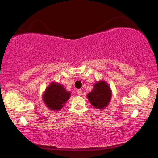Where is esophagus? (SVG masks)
Listing matches in <instances>:
<instances>
[{
    "instance_id": "34e87169",
    "label": "esophagus",
    "mask_w": 158,
    "mask_h": 158,
    "mask_svg": "<svg viewBox=\"0 0 158 158\" xmlns=\"http://www.w3.org/2000/svg\"><path fill=\"white\" fill-rule=\"evenodd\" d=\"M81 93H82L81 89H77V93L78 95H81Z\"/></svg>"
}]
</instances>
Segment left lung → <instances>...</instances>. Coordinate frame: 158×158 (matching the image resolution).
Wrapping results in <instances>:
<instances>
[{"instance_id":"left-lung-1","label":"left lung","mask_w":158,"mask_h":158,"mask_svg":"<svg viewBox=\"0 0 158 158\" xmlns=\"http://www.w3.org/2000/svg\"><path fill=\"white\" fill-rule=\"evenodd\" d=\"M87 98L91 105L96 109H103L109 105L111 98V90L105 81H97Z\"/></svg>"}]
</instances>
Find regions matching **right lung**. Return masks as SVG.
Here are the masks:
<instances>
[{"label": "right lung", "instance_id": "add662e5", "mask_svg": "<svg viewBox=\"0 0 158 158\" xmlns=\"http://www.w3.org/2000/svg\"><path fill=\"white\" fill-rule=\"evenodd\" d=\"M70 95L71 93L67 91L62 84L52 82L45 90L42 98L48 108L58 111L69 100Z\"/></svg>", "mask_w": 158, "mask_h": 158}]
</instances>
